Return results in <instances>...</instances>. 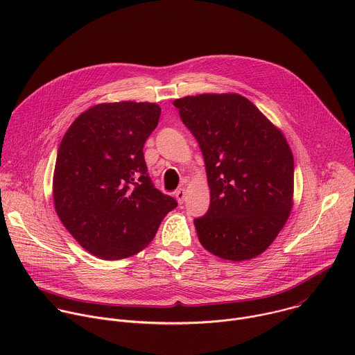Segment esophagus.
I'll use <instances>...</instances> for the list:
<instances>
[{
	"mask_svg": "<svg viewBox=\"0 0 355 355\" xmlns=\"http://www.w3.org/2000/svg\"><path fill=\"white\" fill-rule=\"evenodd\" d=\"M185 195H187V192H185V189H184V188H180V189H177V191H175V198H177V200H178V204H180V205H181V204H184Z\"/></svg>",
	"mask_w": 355,
	"mask_h": 355,
	"instance_id": "esophagus-1",
	"label": "esophagus"
}]
</instances>
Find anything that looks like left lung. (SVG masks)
Here are the masks:
<instances>
[{"label": "left lung", "mask_w": 355, "mask_h": 355, "mask_svg": "<svg viewBox=\"0 0 355 355\" xmlns=\"http://www.w3.org/2000/svg\"><path fill=\"white\" fill-rule=\"evenodd\" d=\"M173 104L207 166L211 204L193 219L200 244L232 261L261 254L292 208L293 157L284 135L239 94H200Z\"/></svg>", "instance_id": "8db88e82"}]
</instances>
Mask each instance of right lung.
Instances as JSON below:
<instances>
[{"instance_id": "right-lung-1", "label": "right lung", "mask_w": 355, "mask_h": 355, "mask_svg": "<svg viewBox=\"0 0 355 355\" xmlns=\"http://www.w3.org/2000/svg\"><path fill=\"white\" fill-rule=\"evenodd\" d=\"M160 114L150 103L99 104L71 123L59 146L56 212L70 234L99 259L136 254L178 205L155 187L143 155Z\"/></svg>"}]
</instances>
